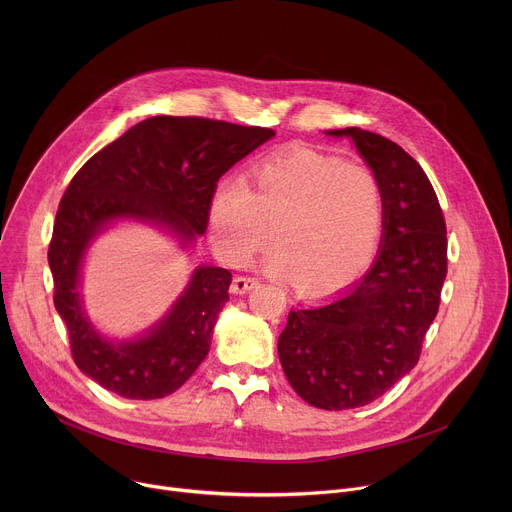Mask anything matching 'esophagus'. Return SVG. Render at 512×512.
I'll use <instances>...</instances> for the list:
<instances>
[{
    "mask_svg": "<svg viewBox=\"0 0 512 512\" xmlns=\"http://www.w3.org/2000/svg\"><path fill=\"white\" fill-rule=\"evenodd\" d=\"M257 285H259V281L255 277L237 275L233 279V283H231V291H233V294H237V296H243V294H247V291H251L253 287H257Z\"/></svg>",
    "mask_w": 512,
    "mask_h": 512,
    "instance_id": "34e87169",
    "label": "esophagus"
}]
</instances>
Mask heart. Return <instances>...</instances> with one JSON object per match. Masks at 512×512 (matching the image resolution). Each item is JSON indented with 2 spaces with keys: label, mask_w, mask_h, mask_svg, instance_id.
<instances>
[{
  "label": "heart",
  "mask_w": 512,
  "mask_h": 512,
  "mask_svg": "<svg viewBox=\"0 0 512 512\" xmlns=\"http://www.w3.org/2000/svg\"><path fill=\"white\" fill-rule=\"evenodd\" d=\"M265 267L324 298L348 287L373 263L385 229L379 176L362 164L296 148L271 156L243 178L216 184L208 233L216 255L241 265L275 235Z\"/></svg>",
  "instance_id": "1"
}]
</instances>
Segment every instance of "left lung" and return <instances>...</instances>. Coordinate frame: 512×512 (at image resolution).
Masks as SVG:
<instances>
[{
  "mask_svg": "<svg viewBox=\"0 0 512 512\" xmlns=\"http://www.w3.org/2000/svg\"><path fill=\"white\" fill-rule=\"evenodd\" d=\"M326 133L352 139L379 176L385 198L381 249L371 269L342 294L289 312L277 354L304 401L342 411L379 399L417 364L440 308L448 239L435 190L401 145L360 127Z\"/></svg>",
  "mask_w": 512,
  "mask_h": 512,
  "instance_id": "obj_1",
  "label": "left lung"
}]
</instances>
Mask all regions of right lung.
Listing matches in <instances>:
<instances>
[{
  "label": "right lung",
  "instance_id": "add662e5",
  "mask_svg": "<svg viewBox=\"0 0 512 512\" xmlns=\"http://www.w3.org/2000/svg\"><path fill=\"white\" fill-rule=\"evenodd\" d=\"M273 135L267 127L204 117H150L70 180L56 212L48 265L72 358L95 383L143 401L178 391L208 354L233 277L223 267H198L152 330L113 342L95 330L81 302V269L93 239L117 221H139L170 231L182 247L192 245L208 227L218 178Z\"/></svg>",
  "mask_w": 512,
  "mask_h": 512
}]
</instances>
